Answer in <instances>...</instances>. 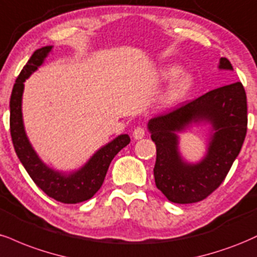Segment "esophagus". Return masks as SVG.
Returning a JSON list of instances; mask_svg holds the SVG:
<instances>
[{
  "label": "esophagus",
  "mask_w": 257,
  "mask_h": 257,
  "mask_svg": "<svg viewBox=\"0 0 257 257\" xmlns=\"http://www.w3.org/2000/svg\"><path fill=\"white\" fill-rule=\"evenodd\" d=\"M132 136H134L135 140H141V138H143L144 136H146V130H144L143 127H141V126H138V127H136L134 130Z\"/></svg>",
  "instance_id": "34e87169"
}]
</instances>
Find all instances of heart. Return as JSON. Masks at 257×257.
Instances as JSON below:
<instances>
[{
	"label": "heart",
	"instance_id": "heart-1",
	"mask_svg": "<svg viewBox=\"0 0 257 257\" xmlns=\"http://www.w3.org/2000/svg\"><path fill=\"white\" fill-rule=\"evenodd\" d=\"M179 71L180 69L177 66H168V67H165L161 71V77L164 79H170V78L174 77V79L171 81V84L166 89L161 97L164 104H173L179 99H182L194 84V79H192L191 75L188 73L178 75Z\"/></svg>",
	"mask_w": 257,
	"mask_h": 257
}]
</instances>
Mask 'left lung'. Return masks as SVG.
<instances>
[{
    "label": "left lung",
    "instance_id": "1",
    "mask_svg": "<svg viewBox=\"0 0 257 257\" xmlns=\"http://www.w3.org/2000/svg\"><path fill=\"white\" fill-rule=\"evenodd\" d=\"M219 68L233 69L226 57L220 59ZM202 121L209 122L213 128L207 154L197 164H188L177 150L176 132ZM246 126V95L240 81L214 89L150 119L148 128L156 144V188L173 203H195L207 198L227 176L242 149Z\"/></svg>",
    "mask_w": 257,
    "mask_h": 257
}]
</instances>
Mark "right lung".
<instances>
[{"mask_svg": "<svg viewBox=\"0 0 257 257\" xmlns=\"http://www.w3.org/2000/svg\"><path fill=\"white\" fill-rule=\"evenodd\" d=\"M51 49V45H47L36 50L15 80L9 102L11 136L18 158L36 185L54 200L61 203L73 204L90 200L98 191L103 184L111 160L122 148L127 146L131 140L128 135L117 136L115 140L93 154L92 158L80 170L68 174L48 167L38 158L24 128L21 99L24 83L43 63Z\"/></svg>", "mask_w": 257, "mask_h": 257, "instance_id": "obj_1", "label": "right lung"}]
</instances>
